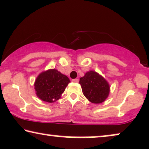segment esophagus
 <instances>
[{
    "label": "esophagus",
    "instance_id": "34e87169",
    "mask_svg": "<svg viewBox=\"0 0 149 149\" xmlns=\"http://www.w3.org/2000/svg\"><path fill=\"white\" fill-rule=\"evenodd\" d=\"M72 82H74V83H78L79 82V79H74L72 80Z\"/></svg>",
    "mask_w": 149,
    "mask_h": 149
}]
</instances>
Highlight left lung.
<instances>
[{"mask_svg":"<svg viewBox=\"0 0 149 149\" xmlns=\"http://www.w3.org/2000/svg\"><path fill=\"white\" fill-rule=\"evenodd\" d=\"M79 83L83 95L91 102L100 104L109 95L110 85L102 76L95 71L90 70L81 77Z\"/></svg>","mask_w":149,"mask_h":149,"instance_id":"8db88e82","label":"left lung"}]
</instances>
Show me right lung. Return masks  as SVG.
I'll return each instance as SVG.
<instances>
[{
    "mask_svg": "<svg viewBox=\"0 0 149 149\" xmlns=\"http://www.w3.org/2000/svg\"><path fill=\"white\" fill-rule=\"evenodd\" d=\"M70 82L68 77L56 69L43 71L38 74L34 83L36 94L42 101L54 102L60 98Z\"/></svg>",
    "mask_w": 149,
    "mask_h": 149,
    "instance_id": "obj_1",
    "label": "right lung"
}]
</instances>
